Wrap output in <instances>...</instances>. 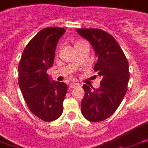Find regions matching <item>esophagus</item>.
Segmentation results:
<instances>
[{"instance_id":"1","label":"esophagus","mask_w":148,"mask_h":148,"mask_svg":"<svg viewBox=\"0 0 148 148\" xmlns=\"http://www.w3.org/2000/svg\"><path fill=\"white\" fill-rule=\"evenodd\" d=\"M69 88H75L76 87H79V84H77V83H71L69 85Z\"/></svg>"}]
</instances>
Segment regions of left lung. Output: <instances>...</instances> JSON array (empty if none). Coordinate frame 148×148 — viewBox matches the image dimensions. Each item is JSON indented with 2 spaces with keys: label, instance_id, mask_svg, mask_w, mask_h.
Masks as SVG:
<instances>
[{
  "label": "left lung",
  "instance_id": "left-lung-1",
  "mask_svg": "<svg viewBox=\"0 0 148 148\" xmlns=\"http://www.w3.org/2000/svg\"><path fill=\"white\" fill-rule=\"evenodd\" d=\"M76 31L89 41L98 57L94 70L102 77L100 87L92 90L83 85L85 95L81 112L87 120L99 122L110 117L125 95L129 80V62L116 39L106 31L96 28H78Z\"/></svg>",
  "mask_w": 148,
  "mask_h": 148
}]
</instances>
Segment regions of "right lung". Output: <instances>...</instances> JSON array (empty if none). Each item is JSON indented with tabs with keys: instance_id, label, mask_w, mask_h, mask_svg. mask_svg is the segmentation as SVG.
<instances>
[{
	"instance_id": "right-lung-1",
	"label": "right lung",
	"mask_w": 148,
	"mask_h": 148,
	"mask_svg": "<svg viewBox=\"0 0 148 148\" xmlns=\"http://www.w3.org/2000/svg\"><path fill=\"white\" fill-rule=\"evenodd\" d=\"M65 32L61 27H46L28 42L19 63V86L29 110L44 121L61 117L67 85L50 81L47 69L52 67L59 38Z\"/></svg>"
}]
</instances>
